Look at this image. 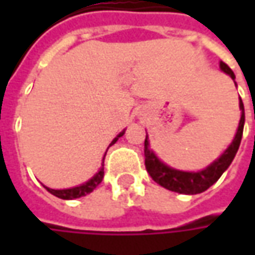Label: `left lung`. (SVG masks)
I'll use <instances>...</instances> for the list:
<instances>
[{
    "label": "left lung",
    "mask_w": 255,
    "mask_h": 255,
    "mask_svg": "<svg viewBox=\"0 0 255 255\" xmlns=\"http://www.w3.org/2000/svg\"><path fill=\"white\" fill-rule=\"evenodd\" d=\"M220 69L230 76L231 79H236V75L231 71L230 68L224 62H220ZM240 111L241 118L236 136L230 143V146L224 150L219 159H216L214 162L209 164L206 169L199 171H183L173 169L170 166L164 164V163L154 154L150 146H149V137L146 134L144 139V164H146V170L150 174L153 180L157 184H160L162 187L167 190L176 191L180 194H199L206 191L210 186H213L216 181L220 179V176L224 171L229 169V166L233 162L236 153L239 150L243 137V129H244V105L240 98Z\"/></svg>",
    "instance_id": "left-lung-1"
}]
</instances>
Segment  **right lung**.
<instances>
[{"label":"right lung","instance_id":"right-lung-1","mask_svg":"<svg viewBox=\"0 0 255 255\" xmlns=\"http://www.w3.org/2000/svg\"><path fill=\"white\" fill-rule=\"evenodd\" d=\"M123 134H125V130H122V132L119 133V134L113 139L112 143H111L109 146H112L113 143L118 142V139H119L121 136H123ZM103 174H105V171H103V163H102V167L96 171L89 180L85 181L84 184H79V186H76V187H71V189H62V190L49 189V187H46V186H44V187L46 189V190L49 191L51 194H54V196L59 197V199H64V200H74V199H79V197L86 196V194H89L91 191L95 190V189L99 186V183L102 181Z\"/></svg>","mask_w":255,"mask_h":255}]
</instances>
